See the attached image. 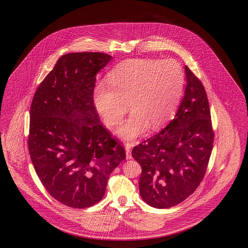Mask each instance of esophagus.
Here are the masks:
<instances>
[{
	"instance_id": "1",
	"label": "esophagus",
	"mask_w": 248,
	"mask_h": 248,
	"mask_svg": "<svg viewBox=\"0 0 248 248\" xmlns=\"http://www.w3.org/2000/svg\"><path fill=\"white\" fill-rule=\"evenodd\" d=\"M133 147V143H126L125 144V154H126V159H131L132 154H131V148Z\"/></svg>"
}]
</instances>
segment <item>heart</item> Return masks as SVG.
<instances>
[{
  "mask_svg": "<svg viewBox=\"0 0 248 248\" xmlns=\"http://www.w3.org/2000/svg\"><path fill=\"white\" fill-rule=\"evenodd\" d=\"M108 83L96 84L94 106L108 127L119 124L127 110L132 113L119 128L125 140H134L151 127L165 124L177 109L184 86V71L175 59L124 60L108 73Z\"/></svg>",
  "mask_w": 248,
  "mask_h": 248,
  "instance_id": "b5f03b06",
  "label": "heart"
}]
</instances>
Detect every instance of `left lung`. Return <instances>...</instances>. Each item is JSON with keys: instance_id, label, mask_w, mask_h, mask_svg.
Returning a JSON list of instances; mask_svg holds the SVG:
<instances>
[{"instance_id": "obj_1", "label": "left lung", "mask_w": 248, "mask_h": 248, "mask_svg": "<svg viewBox=\"0 0 248 248\" xmlns=\"http://www.w3.org/2000/svg\"><path fill=\"white\" fill-rule=\"evenodd\" d=\"M187 85L175 118L160 133L134 147L141 165L140 193L149 205L169 208L187 199L205 175L214 132L200 80L185 66Z\"/></svg>"}]
</instances>
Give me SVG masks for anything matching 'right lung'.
<instances>
[{
  "label": "right lung",
  "mask_w": 248,
  "mask_h": 248,
  "mask_svg": "<svg viewBox=\"0 0 248 248\" xmlns=\"http://www.w3.org/2000/svg\"><path fill=\"white\" fill-rule=\"evenodd\" d=\"M110 59L99 52L62 56L31 102L28 147L36 174L53 198L72 208L101 200L110 174L125 159L93 101L95 75Z\"/></svg>",
  "instance_id": "add662e5"
}]
</instances>
